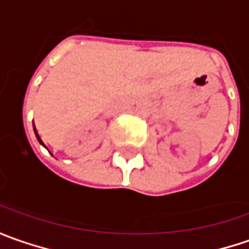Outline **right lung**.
<instances>
[{
    "label": "right lung",
    "instance_id": "1",
    "mask_svg": "<svg viewBox=\"0 0 249 249\" xmlns=\"http://www.w3.org/2000/svg\"><path fill=\"white\" fill-rule=\"evenodd\" d=\"M34 132H36V136H37V139H38L39 143H41L42 146H45V144H44V142L41 141V138H39V135H38V133H37V131H36V126H34Z\"/></svg>",
    "mask_w": 249,
    "mask_h": 249
}]
</instances>
